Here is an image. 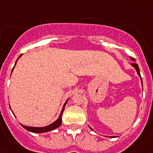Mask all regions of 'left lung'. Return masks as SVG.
Here are the masks:
<instances>
[{"instance_id": "left-lung-1", "label": "left lung", "mask_w": 153, "mask_h": 153, "mask_svg": "<svg viewBox=\"0 0 153 153\" xmlns=\"http://www.w3.org/2000/svg\"><path fill=\"white\" fill-rule=\"evenodd\" d=\"M131 59H132V61H135V58H132V57H131ZM131 65H132L133 66L134 68H135V70H136V71H137L138 75H139V76H140V77H141V75H140V71H139V66H138V65H137V64H135V63H132V64H131ZM141 81H142V78H141ZM142 82H143V81H142ZM91 129L92 130V128H91ZM111 138H113V137H115V136H111Z\"/></svg>"}]
</instances>
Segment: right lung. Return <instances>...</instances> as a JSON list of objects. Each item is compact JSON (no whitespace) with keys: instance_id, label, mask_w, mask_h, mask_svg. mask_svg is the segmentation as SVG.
<instances>
[{"instance_id":"right-lung-1","label":"right lung","mask_w":153,"mask_h":153,"mask_svg":"<svg viewBox=\"0 0 153 153\" xmlns=\"http://www.w3.org/2000/svg\"><path fill=\"white\" fill-rule=\"evenodd\" d=\"M21 56V55H20L19 58ZM19 58H18V59H19ZM18 59H17V61H18ZM17 61H16V62H17ZM15 65H16V63H15ZM14 68H12V71H13V69H14ZM67 102H68V100L66 101V102L65 103V105H64L63 108H62V112H61L60 115H59V117H58V119H57V120L55 121L54 123H53L52 124L49 125V126H45V127H41V128H37V127H29V126H23V125H21V126H23L25 129H27V131H29V132H34V133H42V132H49V131H51V130H54V129H55V128H58V127L61 126V124H62V114H63L64 109H65V106Z\"/></svg>"}]
</instances>
